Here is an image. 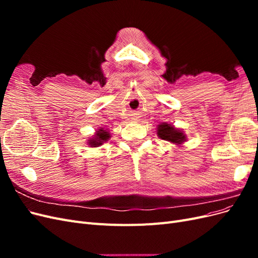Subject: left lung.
Wrapping results in <instances>:
<instances>
[{
	"mask_svg": "<svg viewBox=\"0 0 258 258\" xmlns=\"http://www.w3.org/2000/svg\"><path fill=\"white\" fill-rule=\"evenodd\" d=\"M157 135L162 140L177 144H182L186 138L182 131H179L178 129L174 128L167 122H162L161 124H159L157 129Z\"/></svg>",
	"mask_w": 258,
	"mask_h": 258,
	"instance_id": "8db88e82",
	"label": "left lung"
}]
</instances>
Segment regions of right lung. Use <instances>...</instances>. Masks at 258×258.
<instances>
[{"label":"right lung","mask_w":258,"mask_h":258,"mask_svg":"<svg viewBox=\"0 0 258 258\" xmlns=\"http://www.w3.org/2000/svg\"><path fill=\"white\" fill-rule=\"evenodd\" d=\"M110 134L106 130H103V129H100L98 132L96 137L91 139L89 141V145H91V147H97V146H100L101 144H102L103 142H106L108 139H110Z\"/></svg>","instance_id":"add662e5"}]
</instances>
